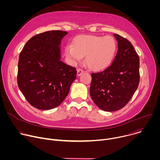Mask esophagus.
Segmentation results:
<instances>
[{
	"mask_svg": "<svg viewBox=\"0 0 160 160\" xmlns=\"http://www.w3.org/2000/svg\"><path fill=\"white\" fill-rule=\"evenodd\" d=\"M83 73H85V71L82 70V69H78L77 70V75L78 76H80L82 74H83Z\"/></svg>",
	"mask_w": 160,
	"mask_h": 160,
	"instance_id": "esophagus-1",
	"label": "esophagus"
}]
</instances>
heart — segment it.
Wrapping results in <instances>:
<instances>
[{"mask_svg":"<svg viewBox=\"0 0 160 160\" xmlns=\"http://www.w3.org/2000/svg\"><path fill=\"white\" fill-rule=\"evenodd\" d=\"M117 49V41L111 36L83 35L75 38L73 46L68 45L66 53L74 61L85 56V62L90 69L100 71L111 64Z\"/></svg>","mask_w":160,"mask_h":160,"instance_id":"b5f03b06","label":"heart"}]
</instances>
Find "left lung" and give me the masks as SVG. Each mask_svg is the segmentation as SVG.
I'll list each match as a JSON object with an SVG mask.
<instances>
[{
    "label": "left lung",
    "instance_id": "obj_1",
    "mask_svg": "<svg viewBox=\"0 0 160 160\" xmlns=\"http://www.w3.org/2000/svg\"><path fill=\"white\" fill-rule=\"evenodd\" d=\"M118 51L112 64L101 72L91 74L90 94L102 110L115 111L131 99L140 80L139 57L132 44L118 34Z\"/></svg>",
    "mask_w": 160,
    "mask_h": 160
}]
</instances>
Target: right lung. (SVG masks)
Wrapping results in <instances>:
<instances>
[{
    "instance_id": "right-lung-1",
    "label": "right lung",
    "mask_w": 160,
    "mask_h": 160,
    "mask_svg": "<svg viewBox=\"0 0 160 160\" xmlns=\"http://www.w3.org/2000/svg\"><path fill=\"white\" fill-rule=\"evenodd\" d=\"M67 34L61 30L37 34L26 43L19 54L18 87L37 109L49 110L59 106L76 79V68L61 61V42Z\"/></svg>"
}]
</instances>
